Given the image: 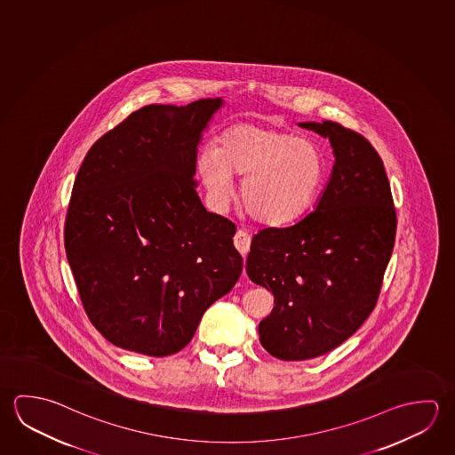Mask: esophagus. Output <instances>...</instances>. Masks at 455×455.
Returning a JSON list of instances; mask_svg holds the SVG:
<instances>
[{"label":"esophagus","mask_w":455,"mask_h":455,"mask_svg":"<svg viewBox=\"0 0 455 455\" xmlns=\"http://www.w3.org/2000/svg\"><path fill=\"white\" fill-rule=\"evenodd\" d=\"M233 243L241 254L246 255L251 247V235L246 230H238L233 238Z\"/></svg>","instance_id":"34e87169"}]
</instances>
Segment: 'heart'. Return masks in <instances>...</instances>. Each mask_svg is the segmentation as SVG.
Wrapping results in <instances>:
<instances>
[{
	"instance_id": "b5f03b06",
	"label": "heart",
	"mask_w": 455,
	"mask_h": 455,
	"mask_svg": "<svg viewBox=\"0 0 455 455\" xmlns=\"http://www.w3.org/2000/svg\"><path fill=\"white\" fill-rule=\"evenodd\" d=\"M198 172L216 196L230 192L231 174L244 176L241 198L247 214L263 224H286L318 198L326 163L318 145L283 129L241 123L217 137L216 148L198 156Z\"/></svg>"
}]
</instances>
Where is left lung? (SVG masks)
<instances>
[{
    "label": "left lung",
    "instance_id": "left-lung-1",
    "mask_svg": "<svg viewBox=\"0 0 455 455\" xmlns=\"http://www.w3.org/2000/svg\"><path fill=\"white\" fill-rule=\"evenodd\" d=\"M299 126L329 139L332 174L315 211L254 235L246 262L251 281L275 297L260 343L284 361L321 356L358 331L374 310L396 235L390 182L369 140L334 121Z\"/></svg>",
    "mask_w": 455,
    "mask_h": 455
}]
</instances>
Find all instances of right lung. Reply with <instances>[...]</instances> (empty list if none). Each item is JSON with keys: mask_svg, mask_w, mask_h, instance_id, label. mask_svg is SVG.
<instances>
[{"mask_svg": "<svg viewBox=\"0 0 455 455\" xmlns=\"http://www.w3.org/2000/svg\"><path fill=\"white\" fill-rule=\"evenodd\" d=\"M220 97L147 105L89 148L65 219L81 303L108 342L168 356L236 284V227L196 193L201 134Z\"/></svg>", "mask_w": 455, "mask_h": 455, "instance_id": "1", "label": "right lung"}]
</instances>
